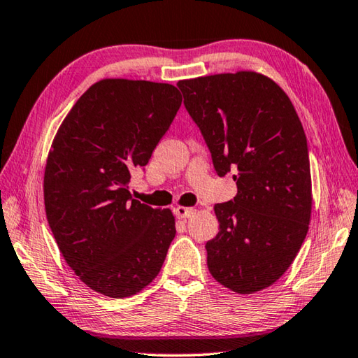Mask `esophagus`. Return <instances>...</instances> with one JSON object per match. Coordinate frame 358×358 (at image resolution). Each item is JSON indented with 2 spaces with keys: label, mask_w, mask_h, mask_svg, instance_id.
<instances>
[{
  "label": "esophagus",
  "mask_w": 358,
  "mask_h": 358,
  "mask_svg": "<svg viewBox=\"0 0 358 358\" xmlns=\"http://www.w3.org/2000/svg\"><path fill=\"white\" fill-rule=\"evenodd\" d=\"M175 215H177V219H189L194 214V209L192 208H185V206H177L173 209Z\"/></svg>",
  "instance_id": "34e87169"
}]
</instances>
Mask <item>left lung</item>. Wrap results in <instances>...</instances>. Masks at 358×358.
I'll use <instances>...</instances> for the list:
<instances>
[{"instance_id":"8db88e82","label":"left lung","mask_w":358,"mask_h":358,"mask_svg":"<svg viewBox=\"0 0 358 358\" xmlns=\"http://www.w3.org/2000/svg\"><path fill=\"white\" fill-rule=\"evenodd\" d=\"M177 85L217 173L233 171L237 185L233 201L214 206L220 229L206 243L209 273L241 295L261 292L290 267L309 231L312 177L303 124L285 91L261 73Z\"/></svg>"}]
</instances>
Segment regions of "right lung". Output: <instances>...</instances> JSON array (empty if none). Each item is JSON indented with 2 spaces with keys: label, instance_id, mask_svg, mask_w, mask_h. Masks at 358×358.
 <instances>
[{
  "label": "right lung",
  "instance_id": "add662e5",
  "mask_svg": "<svg viewBox=\"0 0 358 358\" xmlns=\"http://www.w3.org/2000/svg\"><path fill=\"white\" fill-rule=\"evenodd\" d=\"M180 105L171 83L102 79L52 139L43 177L49 228L69 268L103 296L129 298L149 285L177 233L171 209L131 199L129 181Z\"/></svg>",
  "mask_w": 358,
  "mask_h": 358
}]
</instances>
